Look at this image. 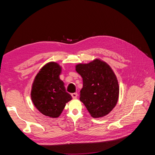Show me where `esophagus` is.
<instances>
[{
  "instance_id": "obj_1",
  "label": "esophagus",
  "mask_w": 155,
  "mask_h": 155,
  "mask_svg": "<svg viewBox=\"0 0 155 155\" xmlns=\"http://www.w3.org/2000/svg\"><path fill=\"white\" fill-rule=\"evenodd\" d=\"M71 96L73 99H76L78 97V93H72L71 94Z\"/></svg>"
}]
</instances>
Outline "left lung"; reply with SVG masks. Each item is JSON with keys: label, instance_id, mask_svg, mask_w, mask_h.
I'll return each instance as SVG.
<instances>
[{"label": "left lung", "instance_id": "1", "mask_svg": "<svg viewBox=\"0 0 155 155\" xmlns=\"http://www.w3.org/2000/svg\"><path fill=\"white\" fill-rule=\"evenodd\" d=\"M76 72L83 78L79 100L93 118L105 116L118 100L119 85L109 64L100 59L88 64H78Z\"/></svg>", "mask_w": 155, "mask_h": 155}]
</instances>
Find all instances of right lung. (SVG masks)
<instances>
[{
    "label": "right lung",
    "mask_w": 155,
    "mask_h": 155,
    "mask_svg": "<svg viewBox=\"0 0 155 155\" xmlns=\"http://www.w3.org/2000/svg\"><path fill=\"white\" fill-rule=\"evenodd\" d=\"M61 67L50 62L42 68L33 83L31 98L35 107L42 114L58 118L72 96L66 92L59 75Z\"/></svg>",
    "instance_id": "add662e5"
}]
</instances>
